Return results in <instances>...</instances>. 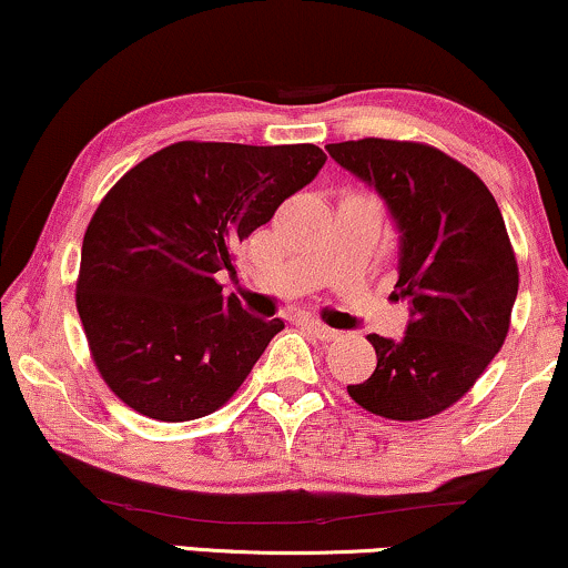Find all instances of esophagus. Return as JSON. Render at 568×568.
<instances>
[{"label": "esophagus", "mask_w": 568, "mask_h": 568, "mask_svg": "<svg viewBox=\"0 0 568 568\" xmlns=\"http://www.w3.org/2000/svg\"><path fill=\"white\" fill-rule=\"evenodd\" d=\"M303 326L307 328V332L313 334V337H318L321 342H332L334 337H337V332L334 328H328L326 324H321V321H313V318H305Z\"/></svg>", "instance_id": "1"}]
</instances>
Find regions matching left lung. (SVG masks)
Masks as SVG:
<instances>
[{"label":"left lung","mask_w":568,"mask_h":568,"mask_svg":"<svg viewBox=\"0 0 568 568\" xmlns=\"http://www.w3.org/2000/svg\"><path fill=\"white\" fill-rule=\"evenodd\" d=\"M326 150L387 205L400 234L392 297L410 305L400 342L368 337L376 368L349 384V397L395 422L437 416L474 387L508 334L519 265L498 202L429 144L358 139Z\"/></svg>","instance_id":"left-lung-1"}]
</instances>
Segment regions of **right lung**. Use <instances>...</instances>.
<instances>
[{
	"label": "right lung",
	"instance_id": "obj_1",
	"mask_svg": "<svg viewBox=\"0 0 568 568\" xmlns=\"http://www.w3.org/2000/svg\"><path fill=\"white\" fill-rule=\"evenodd\" d=\"M326 155L316 144L176 142L104 194L81 247L75 307L91 358L121 400L158 422H192L242 387L282 318L223 295L234 247Z\"/></svg>",
	"mask_w": 568,
	"mask_h": 568
}]
</instances>
